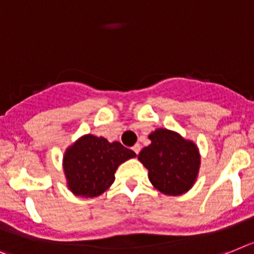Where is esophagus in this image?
<instances>
[{
    "mask_svg": "<svg viewBox=\"0 0 254 254\" xmlns=\"http://www.w3.org/2000/svg\"><path fill=\"white\" fill-rule=\"evenodd\" d=\"M133 151L138 155V153H139V151H140V144H138V143L134 144V146H133Z\"/></svg>",
    "mask_w": 254,
    "mask_h": 254,
    "instance_id": "obj_1",
    "label": "esophagus"
}]
</instances>
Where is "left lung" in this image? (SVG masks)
<instances>
[{
	"instance_id": "8db88e82",
	"label": "left lung",
	"mask_w": 254,
	"mask_h": 254,
	"mask_svg": "<svg viewBox=\"0 0 254 254\" xmlns=\"http://www.w3.org/2000/svg\"><path fill=\"white\" fill-rule=\"evenodd\" d=\"M148 138L151 144L140 151L138 159L148 169L151 183L165 195L187 192L199 173L196 144L168 129H156Z\"/></svg>"
}]
</instances>
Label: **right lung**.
Masks as SVG:
<instances>
[{"mask_svg": "<svg viewBox=\"0 0 254 254\" xmlns=\"http://www.w3.org/2000/svg\"><path fill=\"white\" fill-rule=\"evenodd\" d=\"M135 157V152L120 142L87 134L74 142L64 153L63 167L68 187L74 195L95 197L114 183L121 163Z\"/></svg>", "mask_w": 254, "mask_h": 254, "instance_id": "add662e5", "label": "right lung"}]
</instances>
